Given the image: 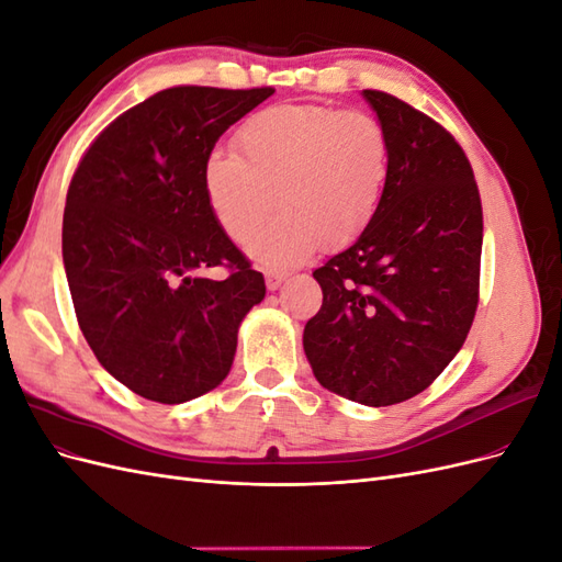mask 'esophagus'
<instances>
[{"mask_svg": "<svg viewBox=\"0 0 562 562\" xmlns=\"http://www.w3.org/2000/svg\"><path fill=\"white\" fill-rule=\"evenodd\" d=\"M288 271L279 269V267H265V281H267V288L269 291H277V288L285 281Z\"/></svg>", "mask_w": 562, "mask_h": 562, "instance_id": "obj_1", "label": "esophagus"}]
</instances>
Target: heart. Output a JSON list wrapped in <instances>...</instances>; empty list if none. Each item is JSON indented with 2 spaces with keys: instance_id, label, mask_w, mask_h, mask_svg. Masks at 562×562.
I'll return each instance as SVG.
<instances>
[{
  "instance_id": "1",
  "label": "heart",
  "mask_w": 562,
  "mask_h": 562,
  "mask_svg": "<svg viewBox=\"0 0 562 562\" xmlns=\"http://www.w3.org/2000/svg\"><path fill=\"white\" fill-rule=\"evenodd\" d=\"M236 149L206 161L211 211L236 244L273 207L282 213L250 243L260 262L291 265L353 241L375 217L389 178V138L375 116L328 105H271L236 133Z\"/></svg>"
}]
</instances>
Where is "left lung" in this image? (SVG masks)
Here are the masks:
<instances>
[{
    "label": "left lung",
    "instance_id": "left-lung-1",
    "mask_svg": "<svg viewBox=\"0 0 562 562\" xmlns=\"http://www.w3.org/2000/svg\"><path fill=\"white\" fill-rule=\"evenodd\" d=\"M389 138L375 217L314 271L323 304L304 326L316 380L382 407L422 394L462 349L479 310L483 206L464 149L429 114L366 89Z\"/></svg>",
    "mask_w": 562,
    "mask_h": 562
}]
</instances>
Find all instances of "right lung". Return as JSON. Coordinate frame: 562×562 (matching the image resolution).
Returning a JSON list of instances; mask_svg holds the SVG:
<instances>
[{
    "mask_svg": "<svg viewBox=\"0 0 562 562\" xmlns=\"http://www.w3.org/2000/svg\"><path fill=\"white\" fill-rule=\"evenodd\" d=\"M274 89L171 87L119 114L83 151L63 213L77 323L135 394L184 403L227 378L265 277L217 225L206 161ZM223 266L225 280L202 271Z\"/></svg>",
    "mask_w": 562,
    "mask_h": 562,
    "instance_id": "obj_1",
    "label": "right lung"
}]
</instances>
